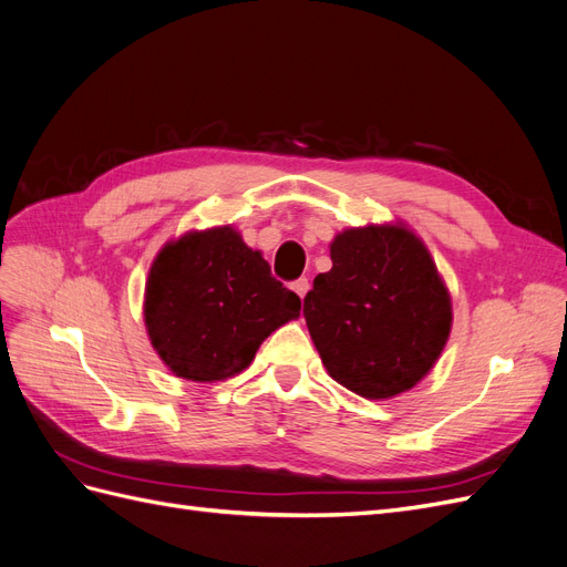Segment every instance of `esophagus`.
I'll return each instance as SVG.
<instances>
[{
	"instance_id": "34e87169",
	"label": "esophagus",
	"mask_w": 567,
	"mask_h": 567,
	"mask_svg": "<svg viewBox=\"0 0 567 567\" xmlns=\"http://www.w3.org/2000/svg\"><path fill=\"white\" fill-rule=\"evenodd\" d=\"M290 288H293L300 298H305L307 290H310V281H307V279H298V281L290 284Z\"/></svg>"
}]
</instances>
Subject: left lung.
<instances>
[{
	"label": "left lung",
	"instance_id": "left-lung-1",
	"mask_svg": "<svg viewBox=\"0 0 567 567\" xmlns=\"http://www.w3.org/2000/svg\"><path fill=\"white\" fill-rule=\"evenodd\" d=\"M305 321L333 381L390 400L433 369L452 331V298L431 252L404 225L340 231Z\"/></svg>",
	"mask_w": 567,
	"mask_h": 567
}]
</instances>
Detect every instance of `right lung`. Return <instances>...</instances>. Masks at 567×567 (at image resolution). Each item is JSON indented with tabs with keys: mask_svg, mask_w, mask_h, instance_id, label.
Segmentation results:
<instances>
[{
	"mask_svg": "<svg viewBox=\"0 0 567 567\" xmlns=\"http://www.w3.org/2000/svg\"><path fill=\"white\" fill-rule=\"evenodd\" d=\"M300 317V298L227 227L186 231L148 269L144 321L167 369L196 383L241 373L262 340Z\"/></svg>",
	"mask_w": 567,
	"mask_h": 567,
	"instance_id": "add662e5",
	"label": "right lung"
}]
</instances>
